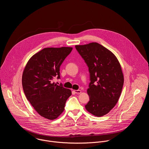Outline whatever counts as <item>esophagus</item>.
I'll return each instance as SVG.
<instances>
[{
  "instance_id": "1",
  "label": "esophagus",
  "mask_w": 149,
  "mask_h": 149,
  "mask_svg": "<svg viewBox=\"0 0 149 149\" xmlns=\"http://www.w3.org/2000/svg\"><path fill=\"white\" fill-rule=\"evenodd\" d=\"M73 92L76 94H80L81 92V91L80 90H73Z\"/></svg>"
}]
</instances>
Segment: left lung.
<instances>
[{
    "instance_id": "left-lung-1",
    "label": "left lung",
    "mask_w": 149,
    "mask_h": 149,
    "mask_svg": "<svg viewBox=\"0 0 149 149\" xmlns=\"http://www.w3.org/2000/svg\"><path fill=\"white\" fill-rule=\"evenodd\" d=\"M75 47L89 68L91 82L86 109L96 116L108 113L117 103L124 83L121 66L116 56L97 42Z\"/></svg>"
}]
</instances>
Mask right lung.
I'll return each mask as SVG.
<instances>
[{"label": "right lung", "instance_id": "1", "mask_svg": "<svg viewBox=\"0 0 149 149\" xmlns=\"http://www.w3.org/2000/svg\"><path fill=\"white\" fill-rule=\"evenodd\" d=\"M72 49L44 48L30 58L24 69L22 83L25 96L34 109L47 119L54 120L63 113L72 95L70 89L52 83V80L56 76L60 79V66Z\"/></svg>", "mask_w": 149, "mask_h": 149}]
</instances>
